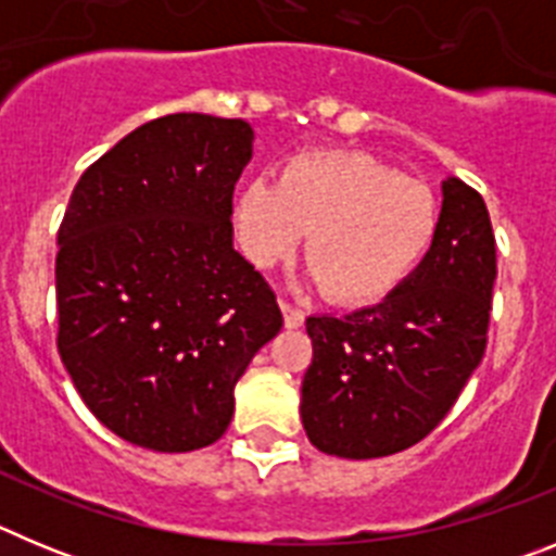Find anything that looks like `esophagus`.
<instances>
[{"label":"esophagus","instance_id":"1","mask_svg":"<svg viewBox=\"0 0 556 556\" xmlns=\"http://www.w3.org/2000/svg\"><path fill=\"white\" fill-rule=\"evenodd\" d=\"M281 312H283V326L287 328H301L303 320H306V314L287 301H281Z\"/></svg>","mask_w":556,"mask_h":556}]
</instances>
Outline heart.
<instances>
[{
	"label": "heart",
	"instance_id": "heart-1",
	"mask_svg": "<svg viewBox=\"0 0 556 556\" xmlns=\"http://www.w3.org/2000/svg\"><path fill=\"white\" fill-rule=\"evenodd\" d=\"M233 225L242 253L264 269L292 255L308 230L306 258L328 298L370 303L426 258L437 200L367 152L314 150L292 155L278 184L253 178L236 191Z\"/></svg>",
	"mask_w": 556,
	"mask_h": 556
}]
</instances>
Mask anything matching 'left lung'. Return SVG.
<instances>
[{
  "label": "left lung",
  "instance_id": "left-lung-1",
  "mask_svg": "<svg viewBox=\"0 0 556 556\" xmlns=\"http://www.w3.org/2000/svg\"><path fill=\"white\" fill-rule=\"evenodd\" d=\"M495 236L488 205L443 180L429 253L376 306L308 317L301 417L314 448L376 459L420 443L456 404L488 348Z\"/></svg>",
  "mask_w": 556,
  "mask_h": 556
}]
</instances>
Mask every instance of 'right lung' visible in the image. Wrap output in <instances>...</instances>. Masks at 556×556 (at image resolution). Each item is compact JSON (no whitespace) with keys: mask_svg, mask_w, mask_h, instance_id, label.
<instances>
[{"mask_svg":"<svg viewBox=\"0 0 556 556\" xmlns=\"http://www.w3.org/2000/svg\"><path fill=\"white\" fill-rule=\"evenodd\" d=\"M253 127L169 113L83 172L58 230V353L83 404L132 445L217 443L233 387L281 331L275 292L233 250Z\"/></svg>","mask_w":556,"mask_h":556,"instance_id":"add662e5","label":"right lung"}]
</instances>
